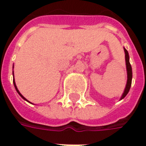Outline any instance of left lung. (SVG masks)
<instances>
[{"label":"left lung","mask_w":146,"mask_h":146,"mask_svg":"<svg viewBox=\"0 0 146 146\" xmlns=\"http://www.w3.org/2000/svg\"><path fill=\"white\" fill-rule=\"evenodd\" d=\"M124 49V52H125V61H126V67H127V84H126L125 90H124V92L122 95V97L120 99H123V98L125 97L126 95H127V93L129 92V90L131 88V80H132V69L131 66L130 64V62H129V54L127 51L126 50L125 48Z\"/></svg>","instance_id":"8db88e82"}]
</instances>
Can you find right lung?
<instances>
[{
  "label": "right lung",
  "instance_id": "1",
  "mask_svg": "<svg viewBox=\"0 0 146 146\" xmlns=\"http://www.w3.org/2000/svg\"><path fill=\"white\" fill-rule=\"evenodd\" d=\"M13 84H14V86H15V89H16V91H17V92H18V93H19V95H20L21 97H22V98H23L24 100H26V101H27V98H24L23 96V95H21V93H20V92H19V90H18V88H17V87H16V85H15V79H14V80H13ZM27 102H29V101H27Z\"/></svg>",
  "mask_w": 146,
  "mask_h": 146
}]
</instances>
